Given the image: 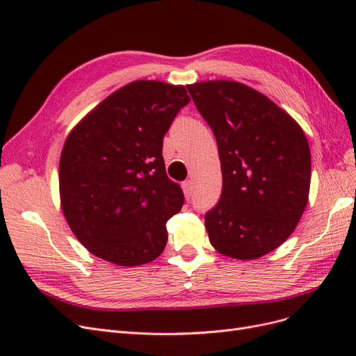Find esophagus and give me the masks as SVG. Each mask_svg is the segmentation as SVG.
Listing matches in <instances>:
<instances>
[{
    "label": "esophagus",
    "mask_w": 356,
    "mask_h": 356,
    "mask_svg": "<svg viewBox=\"0 0 356 356\" xmlns=\"http://www.w3.org/2000/svg\"><path fill=\"white\" fill-rule=\"evenodd\" d=\"M182 190H184L186 199H190L193 196V182L188 179L186 182H182Z\"/></svg>",
    "instance_id": "1"
}]
</instances>
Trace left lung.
<instances>
[{"mask_svg": "<svg viewBox=\"0 0 356 356\" xmlns=\"http://www.w3.org/2000/svg\"><path fill=\"white\" fill-rule=\"evenodd\" d=\"M187 90L212 129L221 161V197L204 215L209 242L222 255L255 260L281 246L305 212L307 138L281 106L246 84L211 80Z\"/></svg>", "mask_w": 356, "mask_h": 356, "instance_id": "1", "label": "left lung"}]
</instances>
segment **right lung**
<instances>
[{
  "label": "right lung",
  "mask_w": 356,
  "mask_h": 356,
  "mask_svg": "<svg viewBox=\"0 0 356 356\" xmlns=\"http://www.w3.org/2000/svg\"><path fill=\"white\" fill-rule=\"evenodd\" d=\"M190 102L184 86L132 81L75 126L59 161L60 207L83 246L117 266H141L163 252L168 220L184 195L168 178L163 136Z\"/></svg>",
  "instance_id": "add662e5"
}]
</instances>
